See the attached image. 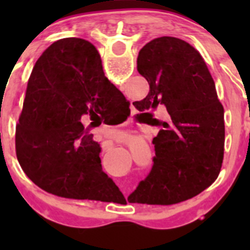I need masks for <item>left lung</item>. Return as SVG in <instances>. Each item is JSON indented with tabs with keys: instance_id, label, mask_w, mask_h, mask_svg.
Returning <instances> with one entry per match:
<instances>
[{
	"instance_id": "8db88e82",
	"label": "left lung",
	"mask_w": 250,
	"mask_h": 250,
	"mask_svg": "<svg viewBox=\"0 0 250 250\" xmlns=\"http://www.w3.org/2000/svg\"><path fill=\"white\" fill-rule=\"evenodd\" d=\"M138 71L149 83L139 111L165 107L167 119L152 118L160 127L152 144L155 156L145 180L127 200L170 205L190 199L218 178L224 156V109L204 60L176 37H158L141 48Z\"/></svg>"
}]
</instances>
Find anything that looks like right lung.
<instances>
[{"label": "right lung", "instance_id": "obj_1", "mask_svg": "<svg viewBox=\"0 0 250 250\" xmlns=\"http://www.w3.org/2000/svg\"><path fill=\"white\" fill-rule=\"evenodd\" d=\"M126 114L129 103L104 75L96 47L77 37L59 40L40 56L28 79L16 126L17 160L47 193L107 202L119 188L103 171L100 145L81 120Z\"/></svg>", "mask_w": 250, "mask_h": 250}]
</instances>
